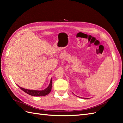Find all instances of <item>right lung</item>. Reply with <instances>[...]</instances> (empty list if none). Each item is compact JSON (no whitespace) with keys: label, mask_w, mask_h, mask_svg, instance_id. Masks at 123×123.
<instances>
[{"label":"right lung","mask_w":123,"mask_h":123,"mask_svg":"<svg viewBox=\"0 0 123 123\" xmlns=\"http://www.w3.org/2000/svg\"><path fill=\"white\" fill-rule=\"evenodd\" d=\"M19 87V86H18ZM21 89L24 91L25 92L28 94V95L33 96H44L51 92L52 89V80H51L50 83H49V86L48 88H46L45 89L43 90H28L26 89L23 88L22 87H19Z\"/></svg>","instance_id":"add662e5"}]
</instances>
